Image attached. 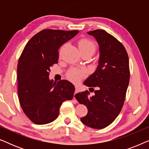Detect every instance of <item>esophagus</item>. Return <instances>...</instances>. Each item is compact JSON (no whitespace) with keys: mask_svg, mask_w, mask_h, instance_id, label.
<instances>
[{"mask_svg":"<svg viewBox=\"0 0 149 149\" xmlns=\"http://www.w3.org/2000/svg\"><path fill=\"white\" fill-rule=\"evenodd\" d=\"M79 91V87H75V93H74V94H76L77 93H78Z\"/></svg>","mask_w":149,"mask_h":149,"instance_id":"esophagus-1","label":"esophagus"}]
</instances>
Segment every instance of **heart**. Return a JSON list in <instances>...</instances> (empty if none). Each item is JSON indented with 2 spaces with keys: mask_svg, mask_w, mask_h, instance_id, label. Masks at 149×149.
Masks as SVG:
<instances>
[{
  "mask_svg": "<svg viewBox=\"0 0 149 149\" xmlns=\"http://www.w3.org/2000/svg\"><path fill=\"white\" fill-rule=\"evenodd\" d=\"M78 46L81 52L83 51H91L94 53L96 45L92 40L89 38H81L79 40ZM85 76V70L84 69L72 68L67 73V77L72 82L79 83Z\"/></svg>",
  "mask_w": 149,
  "mask_h": 149,
  "instance_id": "b5f03b06",
  "label": "heart"
}]
</instances>
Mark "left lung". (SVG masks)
<instances>
[{"instance_id":"8db88e82","label":"left lung","mask_w":149,"mask_h":149,"mask_svg":"<svg viewBox=\"0 0 149 149\" xmlns=\"http://www.w3.org/2000/svg\"><path fill=\"white\" fill-rule=\"evenodd\" d=\"M87 33L94 36L100 47L99 65L84 81L95 95L89 96L86 90L74 97L88 109L81 122L89 127L103 129L115 121L123 108L130 81L129 58L123 44L105 30Z\"/></svg>"}]
</instances>
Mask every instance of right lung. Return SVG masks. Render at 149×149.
I'll use <instances>...</instances> for the list:
<instances>
[{
  "label": "right lung",
  "mask_w": 149,
  "mask_h": 149,
  "mask_svg": "<svg viewBox=\"0 0 149 149\" xmlns=\"http://www.w3.org/2000/svg\"><path fill=\"white\" fill-rule=\"evenodd\" d=\"M78 30L45 29L26 44L17 64V93L25 115L38 125L49 123L59 115L63 102L73 98L74 87L66 80L49 79L50 68L58 61V49Z\"/></svg>",
  "instance_id": "obj_1"
}]
</instances>
